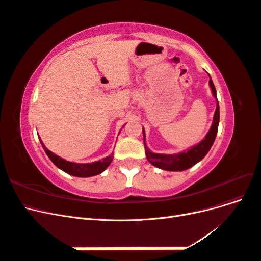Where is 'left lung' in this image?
Segmentation results:
<instances>
[{"instance_id": "8db88e82", "label": "left lung", "mask_w": 261, "mask_h": 261, "mask_svg": "<svg viewBox=\"0 0 261 261\" xmlns=\"http://www.w3.org/2000/svg\"><path fill=\"white\" fill-rule=\"evenodd\" d=\"M209 85L212 91L213 97L217 99V90L216 87L213 85V82L209 75ZM220 121V109H219V102L217 100V109L215 115H213V122L210 127V130L207 133L206 137H204L199 144L193 146L191 149L186 150V151L174 153V154H164V153H154L149 150L146 145V134L145 129H143L144 134V145H145V152L147 155L148 161L154 167L165 170V171H184L193 165L198 163L202 160L204 155H206L210 148L212 147L213 143L218 133V126Z\"/></svg>"}]
</instances>
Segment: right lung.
I'll return each instance as SVG.
<instances>
[{"instance_id":"obj_1","label":"right lung","mask_w":261,"mask_h":261,"mask_svg":"<svg viewBox=\"0 0 261 261\" xmlns=\"http://www.w3.org/2000/svg\"><path fill=\"white\" fill-rule=\"evenodd\" d=\"M39 140H40V143L42 145V148L44 149L46 155L50 158V160L54 163V165H57L59 169H61L62 171L66 172L67 174L73 175V176L90 177V176L98 175V174H100V173L103 172L113 160V154H110L109 156L105 158V159L92 162V163L69 162L64 159H62L61 156L57 155L55 153L51 152L50 150L44 146V144L42 143V140L40 138H39Z\"/></svg>"}]
</instances>
